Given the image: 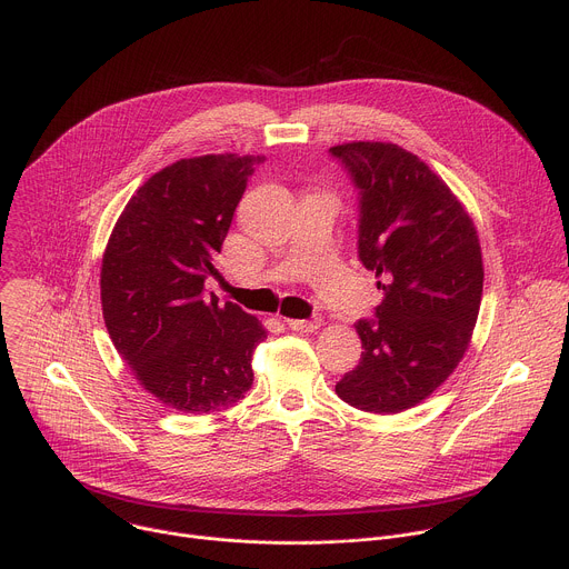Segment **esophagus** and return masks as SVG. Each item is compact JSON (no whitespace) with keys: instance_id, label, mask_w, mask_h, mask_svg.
Returning <instances> with one entry per match:
<instances>
[{"instance_id":"obj_1","label":"esophagus","mask_w":569,"mask_h":569,"mask_svg":"<svg viewBox=\"0 0 569 569\" xmlns=\"http://www.w3.org/2000/svg\"><path fill=\"white\" fill-rule=\"evenodd\" d=\"M288 327L297 333H317L321 329V319L315 317V319H286Z\"/></svg>"}]
</instances>
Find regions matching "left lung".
<instances>
[{"label":"left lung","mask_w":569,"mask_h":569,"mask_svg":"<svg viewBox=\"0 0 569 569\" xmlns=\"http://www.w3.org/2000/svg\"><path fill=\"white\" fill-rule=\"evenodd\" d=\"M360 189V261L385 292L360 319L362 360L338 396L371 415L426 400L457 369L477 323L483 263L477 227L452 189L389 141L333 146Z\"/></svg>","instance_id":"1"}]
</instances>
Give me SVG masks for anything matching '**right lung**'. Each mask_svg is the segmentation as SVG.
Masks as SVG:
<instances>
[{"mask_svg":"<svg viewBox=\"0 0 569 569\" xmlns=\"http://www.w3.org/2000/svg\"><path fill=\"white\" fill-rule=\"evenodd\" d=\"M263 154H200L150 176L103 252L101 306L137 382L167 408L213 415L252 387L263 323L204 297L233 211Z\"/></svg>","mask_w":569,"mask_h":569,"instance_id":"right-lung-1","label":"right lung"}]
</instances>
